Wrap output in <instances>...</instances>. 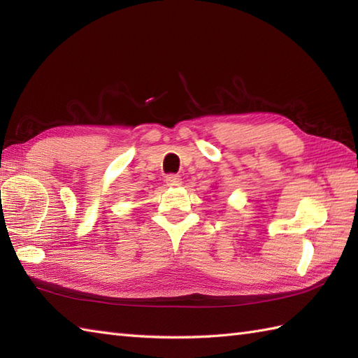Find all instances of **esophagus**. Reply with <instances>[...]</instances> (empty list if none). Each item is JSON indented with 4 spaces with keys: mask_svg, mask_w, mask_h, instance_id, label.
Here are the masks:
<instances>
[{
    "mask_svg": "<svg viewBox=\"0 0 358 358\" xmlns=\"http://www.w3.org/2000/svg\"><path fill=\"white\" fill-rule=\"evenodd\" d=\"M166 185L169 187H178V186H181V178L178 177V175H167Z\"/></svg>",
    "mask_w": 358,
    "mask_h": 358,
    "instance_id": "1",
    "label": "esophagus"
}]
</instances>
